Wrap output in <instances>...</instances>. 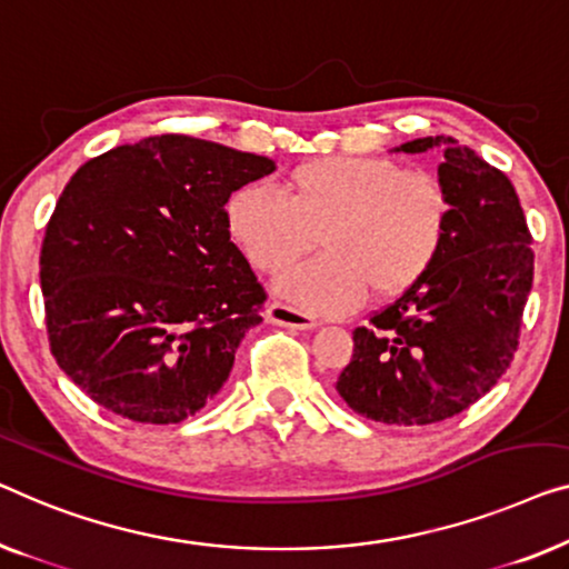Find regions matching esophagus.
<instances>
[{"label": "esophagus", "instance_id": "obj_1", "mask_svg": "<svg viewBox=\"0 0 569 569\" xmlns=\"http://www.w3.org/2000/svg\"><path fill=\"white\" fill-rule=\"evenodd\" d=\"M267 320L284 328H298V331H312V328H318V320L312 318L310 312L287 302H271L267 310Z\"/></svg>", "mask_w": 569, "mask_h": 569}]
</instances>
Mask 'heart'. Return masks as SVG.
<instances>
[{"instance_id":"b5f03b06","label":"heart","mask_w":569,"mask_h":569,"mask_svg":"<svg viewBox=\"0 0 569 569\" xmlns=\"http://www.w3.org/2000/svg\"><path fill=\"white\" fill-rule=\"evenodd\" d=\"M284 194L251 184L230 194L233 241L261 271H287L279 292L312 312H346L369 295L398 298L421 282L447 243L451 200L431 171L377 156H323L284 177Z\"/></svg>"}]
</instances>
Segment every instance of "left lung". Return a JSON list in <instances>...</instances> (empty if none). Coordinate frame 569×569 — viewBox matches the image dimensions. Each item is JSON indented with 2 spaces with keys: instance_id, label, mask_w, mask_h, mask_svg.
Here are the masks:
<instances>
[{
  "instance_id": "obj_1",
  "label": "left lung",
  "mask_w": 569,
  "mask_h": 569,
  "mask_svg": "<svg viewBox=\"0 0 569 569\" xmlns=\"http://www.w3.org/2000/svg\"><path fill=\"white\" fill-rule=\"evenodd\" d=\"M428 148H443L447 243L421 282L353 331L336 382L346 406L387 426L447 421L490 392L513 361L533 282L531 233L510 179L449 136L398 151Z\"/></svg>"
}]
</instances>
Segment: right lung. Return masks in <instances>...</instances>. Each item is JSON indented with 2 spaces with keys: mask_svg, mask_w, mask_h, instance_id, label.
Masks as SVG:
<instances>
[{
  "mask_svg": "<svg viewBox=\"0 0 569 569\" xmlns=\"http://www.w3.org/2000/svg\"><path fill=\"white\" fill-rule=\"evenodd\" d=\"M271 171L267 156L167 133L69 179L46 226L40 290L51 353L97 406L163 426L216 398L267 302L226 202Z\"/></svg>",
  "mask_w": 569,
  "mask_h": 569,
  "instance_id": "1",
  "label": "right lung"
}]
</instances>
